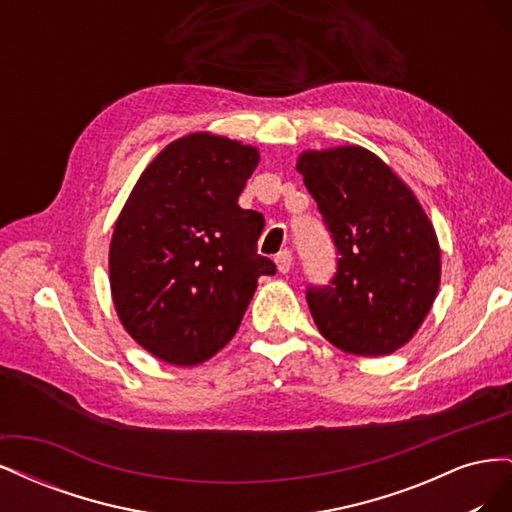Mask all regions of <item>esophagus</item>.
Masks as SVG:
<instances>
[{
    "label": "esophagus",
    "instance_id": "esophagus-1",
    "mask_svg": "<svg viewBox=\"0 0 512 512\" xmlns=\"http://www.w3.org/2000/svg\"><path fill=\"white\" fill-rule=\"evenodd\" d=\"M275 265H277V271H280V273H288L290 267H292V254L288 250H282L280 254L275 256Z\"/></svg>",
    "mask_w": 512,
    "mask_h": 512
}]
</instances>
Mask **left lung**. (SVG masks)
I'll use <instances>...</instances> for the list:
<instances>
[{
	"label": "left lung",
	"mask_w": 512,
	"mask_h": 512,
	"mask_svg": "<svg viewBox=\"0 0 512 512\" xmlns=\"http://www.w3.org/2000/svg\"><path fill=\"white\" fill-rule=\"evenodd\" d=\"M297 170L339 254L331 282L307 288L318 331L356 356L399 350L440 288V245L427 213L363 147L303 151Z\"/></svg>",
	"instance_id": "8db88e82"
}]
</instances>
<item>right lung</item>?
Wrapping results in <instances>:
<instances>
[{
	"mask_svg": "<svg viewBox=\"0 0 512 512\" xmlns=\"http://www.w3.org/2000/svg\"><path fill=\"white\" fill-rule=\"evenodd\" d=\"M258 149L196 132L164 147L123 205L108 252L117 316L170 365L205 363L235 337L260 275L265 218L237 200Z\"/></svg>",
	"mask_w": 512,
	"mask_h": 512,
	"instance_id": "1",
	"label": "right lung"
}]
</instances>
